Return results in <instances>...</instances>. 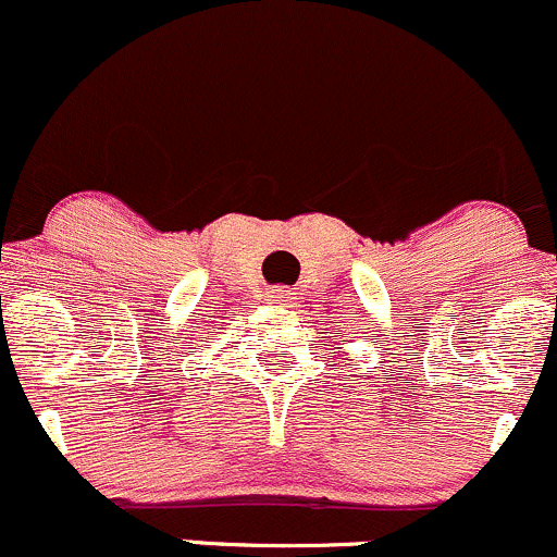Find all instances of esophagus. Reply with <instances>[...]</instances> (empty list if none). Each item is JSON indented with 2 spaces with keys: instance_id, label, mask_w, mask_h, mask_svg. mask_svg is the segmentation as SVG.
<instances>
[{
  "instance_id": "34e87169",
  "label": "esophagus",
  "mask_w": 557,
  "mask_h": 557,
  "mask_svg": "<svg viewBox=\"0 0 557 557\" xmlns=\"http://www.w3.org/2000/svg\"><path fill=\"white\" fill-rule=\"evenodd\" d=\"M290 298H294V294H290V290H285V288H274L272 290V301L274 304H285V301H290Z\"/></svg>"
}]
</instances>
